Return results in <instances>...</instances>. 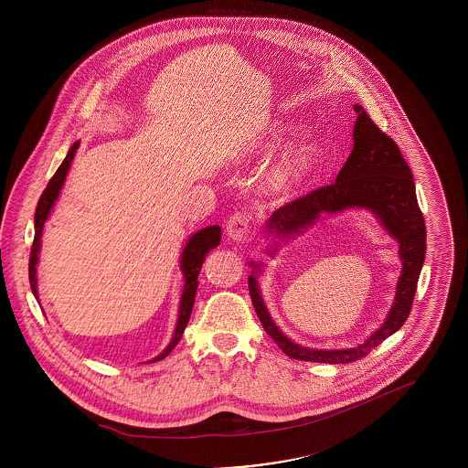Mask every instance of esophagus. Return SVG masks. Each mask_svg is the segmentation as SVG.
I'll return each mask as SVG.
<instances>
[{
	"instance_id": "34e87169",
	"label": "esophagus",
	"mask_w": 468,
	"mask_h": 468,
	"mask_svg": "<svg viewBox=\"0 0 468 468\" xmlns=\"http://www.w3.org/2000/svg\"><path fill=\"white\" fill-rule=\"evenodd\" d=\"M254 218L249 212H235L226 223V233L235 242H247L254 235Z\"/></svg>"
}]
</instances>
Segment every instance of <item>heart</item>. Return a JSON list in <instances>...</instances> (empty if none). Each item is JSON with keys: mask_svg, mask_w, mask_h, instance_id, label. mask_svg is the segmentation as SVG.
<instances>
[{"mask_svg": "<svg viewBox=\"0 0 468 468\" xmlns=\"http://www.w3.org/2000/svg\"><path fill=\"white\" fill-rule=\"evenodd\" d=\"M277 138H281L282 133L275 134ZM319 161V149L311 144V142H303L294 145L290 149L282 159L273 166L271 170V182L275 186H290L303 177H307L314 170V166Z\"/></svg>", "mask_w": 468, "mask_h": 468, "instance_id": "heart-1", "label": "heart"}]
</instances>
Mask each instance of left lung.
<instances>
[{
    "label": "left lung",
    "instance_id": "left-lung-1",
    "mask_svg": "<svg viewBox=\"0 0 468 468\" xmlns=\"http://www.w3.org/2000/svg\"><path fill=\"white\" fill-rule=\"evenodd\" d=\"M353 132V153L338 172L334 184L323 186L309 195L277 208L268 219V233L291 237L307 229L323 214H335L346 208H368L400 244L401 268L397 296L386 321L378 332L353 349H309L291 342L271 321L261 300L256 275L249 277V292L265 332L284 355L314 363H353L367 356L382 340L399 332L407 321L426 252V226L416 198V186L407 161L393 138L384 133L361 105ZM271 254L275 250H270ZM254 267V263L250 261Z\"/></svg>",
    "mask_w": 468,
    "mask_h": 468
}]
</instances>
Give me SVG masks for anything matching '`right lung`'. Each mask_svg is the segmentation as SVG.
Returning <instances> with one entry per match:
<instances>
[{
    "mask_svg": "<svg viewBox=\"0 0 468 468\" xmlns=\"http://www.w3.org/2000/svg\"><path fill=\"white\" fill-rule=\"evenodd\" d=\"M79 145H80V142H75L71 145L65 161L61 163V166L56 170V174L48 180V184H47V187H45L44 193L38 200V205H37V210H35V239H33V245H31V254H29V284H31V291L37 296V300H38L37 263H38V252H40V244H42L40 239H42L44 224L47 218H48V214H50V210H52V207H54V201L58 200V197H59V191L65 184L69 165L73 161V156H75ZM219 242H221V228L219 226H207V228L200 229L198 233H195L184 247V252H182V258H180V270L184 273L186 284H184V291H182V296H180L177 328H176V334H174L172 342L168 344V347L159 356L154 357L153 361H159V359L168 356L172 353V349L177 346L180 336L186 330V324L191 317L193 305H195V296H197V290H198V273H200L201 265L205 261V256L214 247H218Z\"/></svg>",
    "mask_w": 468,
    "mask_h": 468,
    "instance_id": "1",
    "label": "right lung"
}]
</instances>
